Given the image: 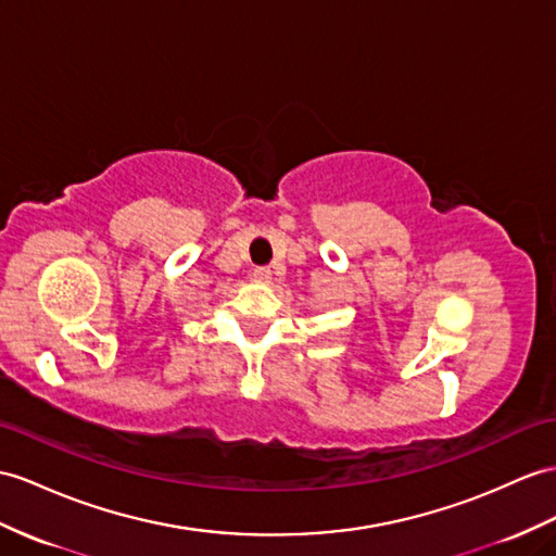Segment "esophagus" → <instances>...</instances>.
Segmentation results:
<instances>
[{
    "label": "esophagus",
    "instance_id": "obj_1",
    "mask_svg": "<svg viewBox=\"0 0 556 556\" xmlns=\"http://www.w3.org/2000/svg\"><path fill=\"white\" fill-rule=\"evenodd\" d=\"M252 278H254L256 282H268V280H270V268H268V266H256V268L252 270Z\"/></svg>",
    "mask_w": 556,
    "mask_h": 556
}]
</instances>
